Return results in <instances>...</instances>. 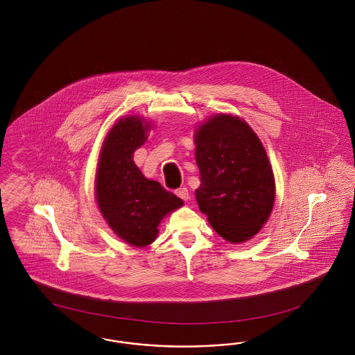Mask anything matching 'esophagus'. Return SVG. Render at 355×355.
<instances>
[{"mask_svg": "<svg viewBox=\"0 0 355 355\" xmlns=\"http://www.w3.org/2000/svg\"><path fill=\"white\" fill-rule=\"evenodd\" d=\"M175 194H177L181 200H184V201L189 200V190H187V187H180V189L175 191Z\"/></svg>", "mask_w": 355, "mask_h": 355, "instance_id": "1", "label": "esophagus"}]
</instances>
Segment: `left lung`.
<instances>
[{
	"instance_id": "left-lung-1",
	"label": "left lung",
	"mask_w": 355,
	"mask_h": 355,
	"mask_svg": "<svg viewBox=\"0 0 355 355\" xmlns=\"http://www.w3.org/2000/svg\"><path fill=\"white\" fill-rule=\"evenodd\" d=\"M200 210L223 239L241 243L270 216L275 182L268 154L253 129L230 114L210 117L196 132Z\"/></svg>"
}]
</instances>
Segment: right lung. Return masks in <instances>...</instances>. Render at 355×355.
<instances>
[{
    "label": "right lung",
    "mask_w": 355,
    "mask_h": 355,
    "mask_svg": "<svg viewBox=\"0 0 355 355\" xmlns=\"http://www.w3.org/2000/svg\"><path fill=\"white\" fill-rule=\"evenodd\" d=\"M149 129L137 116L119 119L102 144L96 177L102 217L123 242L137 248L150 245L161 220L184 205L159 182L148 180L133 161Z\"/></svg>",
    "instance_id": "obj_1"
}]
</instances>
